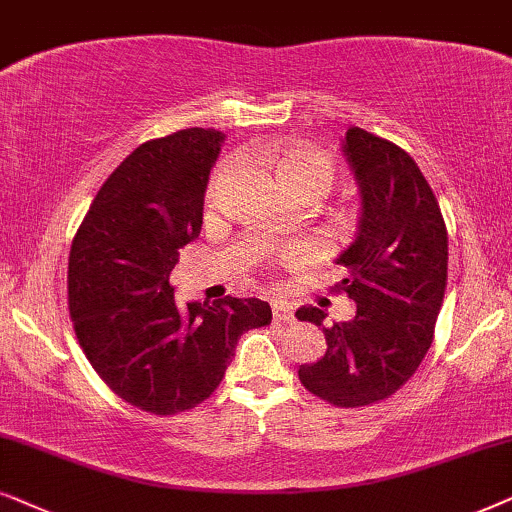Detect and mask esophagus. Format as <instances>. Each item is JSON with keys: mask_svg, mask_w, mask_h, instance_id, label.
I'll return each instance as SVG.
<instances>
[{"mask_svg": "<svg viewBox=\"0 0 512 512\" xmlns=\"http://www.w3.org/2000/svg\"><path fill=\"white\" fill-rule=\"evenodd\" d=\"M271 313H274V320H278V323H292L295 320V313H292V309L285 302L271 304Z\"/></svg>", "mask_w": 512, "mask_h": 512, "instance_id": "esophagus-1", "label": "esophagus"}]
</instances>
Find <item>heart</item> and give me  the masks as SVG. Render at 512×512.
Returning <instances> with one entry per match:
<instances>
[{"label":"heart","mask_w":512,"mask_h":512,"mask_svg":"<svg viewBox=\"0 0 512 512\" xmlns=\"http://www.w3.org/2000/svg\"><path fill=\"white\" fill-rule=\"evenodd\" d=\"M224 170H227V166L217 168L213 185H217V180L224 175ZM335 173V161L327 154L318 152V149H290V152H285L281 159L276 161V177L278 182H281V187H299L311 194L325 192V189L335 182ZM283 255L290 260V257L299 255V250L288 248Z\"/></svg>","instance_id":"heart-1"}]
</instances>
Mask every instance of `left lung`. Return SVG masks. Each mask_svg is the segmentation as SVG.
Listing matches in <instances>:
<instances>
[{"label":"left lung","instance_id":"obj_1","mask_svg":"<svg viewBox=\"0 0 512 512\" xmlns=\"http://www.w3.org/2000/svg\"><path fill=\"white\" fill-rule=\"evenodd\" d=\"M342 152L360 194L358 234L337 257V285L356 316L323 327L325 356L299 365V381L337 407H363L393 395L431 349L447 285V229L433 189L410 154L353 126ZM299 320L327 313L302 306Z\"/></svg>","mask_w":512,"mask_h":512}]
</instances>
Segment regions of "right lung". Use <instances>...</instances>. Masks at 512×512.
<instances>
[{"label": "right lung", "mask_w": 512, "mask_h": 512, "mask_svg": "<svg viewBox=\"0 0 512 512\" xmlns=\"http://www.w3.org/2000/svg\"><path fill=\"white\" fill-rule=\"evenodd\" d=\"M222 142L215 128H187L133 149L95 194L70 250L81 349L119 398L161 417L210 398L238 337L271 323L269 304L255 297L180 309L168 281L201 234Z\"/></svg>", "instance_id": "obj_1"}]
</instances>
